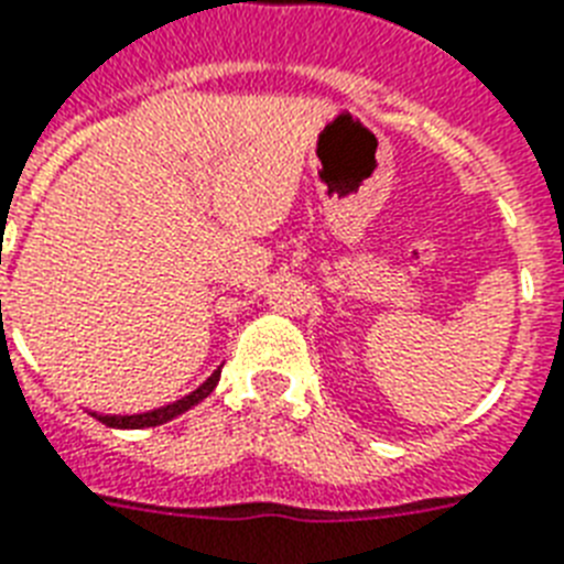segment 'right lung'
Masks as SVG:
<instances>
[{"mask_svg": "<svg viewBox=\"0 0 564 564\" xmlns=\"http://www.w3.org/2000/svg\"><path fill=\"white\" fill-rule=\"evenodd\" d=\"M218 378H220V369H215V372L206 378L204 384L197 387L195 393L183 395V399L165 404V408L148 410V413H133V416H101V413H96V419H98V422H104V425L124 427V431H139V427H156V425H162V422H171L174 416H180V413H186V410H192L195 404L204 402L206 395L215 390V384H218Z\"/></svg>", "mask_w": 564, "mask_h": 564, "instance_id": "obj_1", "label": "right lung"}]
</instances>
